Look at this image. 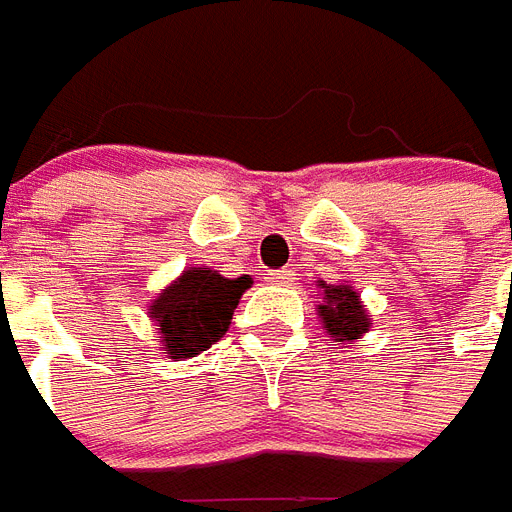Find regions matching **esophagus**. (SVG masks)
Wrapping results in <instances>:
<instances>
[{
	"label": "esophagus",
	"instance_id": "34e87169",
	"mask_svg": "<svg viewBox=\"0 0 512 512\" xmlns=\"http://www.w3.org/2000/svg\"><path fill=\"white\" fill-rule=\"evenodd\" d=\"M268 279H271V282H287V279H290V271H271Z\"/></svg>",
	"mask_w": 512,
	"mask_h": 512
}]
</instances>
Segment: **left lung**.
Here are the masks:
<instances>
[{
	"label": "left lung",
	"mask_w": 512,
	"mask_h": 512,
	"mask_svg": "<svg viewBox=\"0 0 512 512\" xmlns=\"http://www.w3.org/2000/svg\"><path fill=\"white\" fill-rule=\"evenodd\" d=\"M325 304L320 306L325 331L331 333L336 342H352L361 333L369 331L372 317L366 314L361 304V295L347 285H320Z\"/></svg>",
	"instance_id": "8db88e82"
}]
</instances>
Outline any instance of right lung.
Here are the masks:
<instances>
[{"instance_id":"right-lung-1","label":"right lung","mask_w":512,"mask_h":512,"mask_svg":"<svg viewBox=\"0 0 512 512\" xmlns=\"http://www.w3.org/2000/svg\"><path fill=\"white\" fill-rule=\"evenodd\" d=\"M249 285V276L225 279L217 271L203 268H192L176 285H170L151 306V317L170 358H192L219 342L233 320L238 298Z\"/></svg>"}]
</instances>
